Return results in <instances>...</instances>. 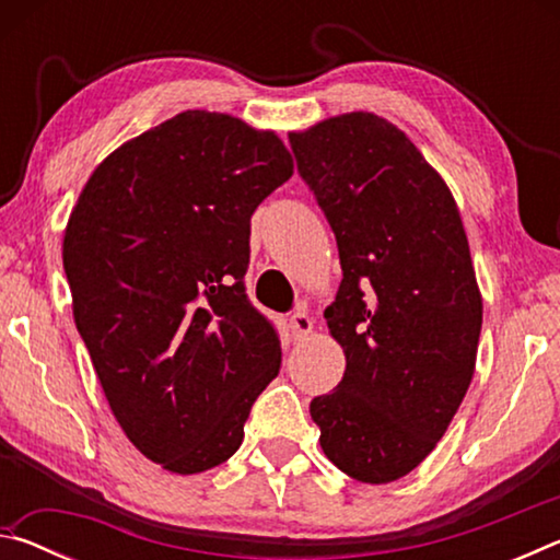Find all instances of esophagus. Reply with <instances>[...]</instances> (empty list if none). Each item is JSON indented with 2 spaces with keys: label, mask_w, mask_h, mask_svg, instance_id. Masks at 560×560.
<instances>
[{
  "label": "esophagus",
  "mask_w": 560,
  "mask_h": 560,
  "mask_svg": "<svg viewBox=\"0 0 560 560\" xmlns=\"http://www.w3.org/2000/svg\"><path fill=\"white\" fill-rule=\"evenodd\" d=\"M291 330H293V336H296V338L308 336L311 330H314V320H311L306 311H296V314L291 316Z\"/></svg>",
  "instance_id": "34e87169"
}]
</instances>
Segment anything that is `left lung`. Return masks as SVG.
<instances>
[{
  "label": "left lung",
  "mask_w": 560,
  "mask_h": 560,
  "mask_svg": "<svg viewBox=\"0 0 560 560\" xmlns=\"http://www.w3.org/2000/svg\"><path fill=\"white\" fill-rule=\"evenodd\" d=\"M289 140L343 269L324 316L346 373L311 417L340 471L387 485L438 447L474 377L481 293L467 232L447 183L390 120L343 113Z\"/></svg>",
  "instance_id": "left-lung-1"
}]
</instances>
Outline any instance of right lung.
<instances>
[{
	"label": "right lung",
	"mask_w": 560,
	"mask_h": 560,
	"mask_svg": "<svg viewBox=\"0 0 560 560\" xmlns=\"http://www.w3.org/2000/svg\"><path fill=\"white\" fill-rule=\"evenodd\" d=\"M291 175L273 130L185 110L113 150L71 210L75 328L126 438L167 471L230 459L279 375V336L244 273L252 214Z\"/></svg>",
	"instance_id": "right-lung-1"
}]
</instances>
